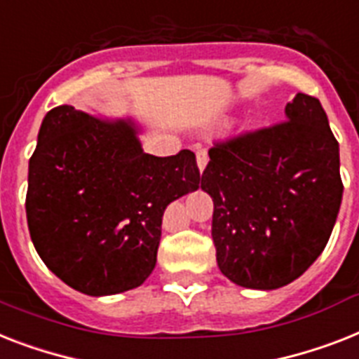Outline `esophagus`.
Instances as JSON below:
<instances>
[{
	"label": "esophagus",
	"mask_w": 359,
	"mask_h": 359,
	"mask_svg": "<svg viewBox=\"0 0 359 359\" xmlns=\"http://www.w3.org/2000/svg\"><path fill=\"white\" fill-rule=\"evenodd\" d=\"M206 164H208V154H206V151H197V168H199L201 173L205 171Z\"/></svg>",
	"instance_id": "obj_1"
}]
</instances>
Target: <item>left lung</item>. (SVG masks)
<instances>
[{"mask_svg":"<svg viewBox=\"0 0 359 359\" xmlns=\"http://www.w3.org/2000/svg\"><path fill=\"white\" fill-rule=\"evenodd\" d=\"M201 189L214 201L221 273L249 290H276L325 250L339 214V144L319 99L297 94L285 121L208 151Z\"/></svg>","mask_w":359,"mask_h":359,"instance_id":"left-lung-1","label":"left lung"}]
</instances>
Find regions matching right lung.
I'll use <instances>...</instances> for the list:
<instances>
[{
  "instance_id": "1",
  "label": "right lung",
  "mask_w": 359,
  "mask_h": 359,
  "mask_svg": "<svg viewBox=\"0 0 359 359\" xmlns=\"http://www.w3.org/2000/svg\"><path fill=\"white\" fill-rule=\"evenodd\" d=\"M133 118L49 110L29 160V234L51 273L84 295H116L156 265L165 206L195 191V154L144 153Z\"/></svg>"
}]
</instances>
